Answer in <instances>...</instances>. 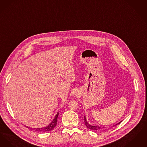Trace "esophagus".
<instances>
[{
    "label": "esophagus",
    "instance_id": "34e87169",
    "mask_svg": "<svg viewBox=\"0 0 147 147\" xmlns=\"http://www.w3.org/2000/svg\"><path fill=\"white\" fill-rule=\"evenodd\" d=\"M75 93V95H76V92H75V93Z\"/></svg>",
    "mask_w": 147,
    "mask_h": 147
}]
</instances>
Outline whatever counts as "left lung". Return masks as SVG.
Returning <instances> with one entry per match:
<instances>
[{
  "mask_svg": "<svg viewBox=\"0 0 147 147\" xmlns=\"http://www.w3.org/2000/svg\"><path fill=\"white\" fill-rule=\"evenodd\" d=\"M84 123H85V125H86V126H87V127L88 128H89L90 129H92V130H96V131H97V130H100V129H102L104 127H100V126H93V125H90V123H88V122H87V120H86V116H84ZM119 122L117 124H116V125H114L113 126H116V125H119V124H120L121 122Z\"/></svg>",
  "mask_w": 147,
  "mask_h": 147,
  "instance_id": "8db88e82",
  "label": "left lung"
}]
</instances>
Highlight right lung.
Instances as JSON below:
<instances>
[{"label":"right lung","mask_w":147,"mask_h":147,"mask_svg":"<svg viewBox=\"0 0 147 147\" xmlns=\"http://www.w3.org/2000/svg\"><path fill=\"white\" fill-rule=\"evenodd\" d=\"M59 115V113L57 112V114L55 115L54 119H53V120L51 121V123L48 125L47 126L45 127L42 128H33L29 127L28 126H27V127L30 130H34L36 131L37 132H48V131H51V130H53L54 129V128L57 125V117Z\"/></svg>","instance_id":"right-lung-1"}]
</instances>
